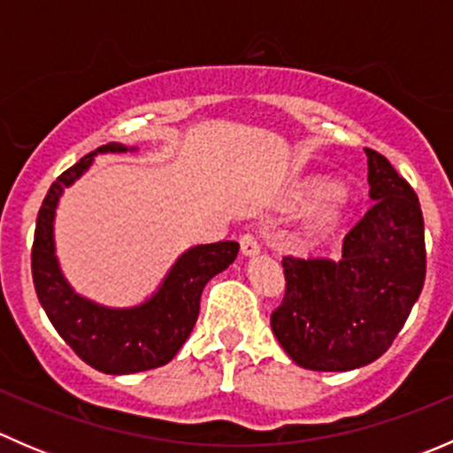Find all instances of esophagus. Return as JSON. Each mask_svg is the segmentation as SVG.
Instances as JSON below:
<instances>
[{"label": "esophagus", "mask_w": 453, "mask_h": 453, "mask_svg": "<svg viewBox=\"0 0 453 453\" xmlns=\"http://www.w3.org/2000/svg\"><path fill=\"white\" fill-rule=\"evenodd\" d=\"M241 252H243V256H248V258H252V256H258L260 254L258 239H256L254 234L241 236Z\"/></svg>", "instance_id": "34e87169"}]
</instances>
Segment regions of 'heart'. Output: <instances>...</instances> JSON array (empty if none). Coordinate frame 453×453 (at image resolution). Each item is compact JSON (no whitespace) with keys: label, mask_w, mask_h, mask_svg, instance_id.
Listing matches in <instances>:
<instances>
[{"label":"heart","mask_w":453,"mask_h":453,"mask_svg":"<svg viewBox=\"0 0 453 453\" xmlns=\"http://www.w3.org/2000/svg\"><path fill=\"white\" fill-rule=\"evenodd\" d=\"M340 219L342 205L333 193H319L304 210V227L311 236H324L333 232Z\"/></svg>","instance_id":"1"}]
</instances>
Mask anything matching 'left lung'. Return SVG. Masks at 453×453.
Wrapping results in <instances>:
<instances>
[{"label": "left lung", "mask_w": 453, "mask_h": 453, "mask_svg": "<svg viewBox=\"0 0 453 453\" xmlns=\"http://www.w3.org/2000/svg\"><path fill=\"white\" fill-rule=\"evenodd\" d=\"M364 150L374 203L344 236L340 258H282L287 291L272 331L300 368L368 366L390 349L421 296V203L383 155Z\"/></svg>", "instance_id": "1"}]
</instances>
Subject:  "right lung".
<instances>
[{
	"instance_id": "add662e5",
	"label": "right lung",
	"mask_w": 453,
	"mask_h": 453,
	"mask_svg": "<svg viewBox=\"0 0 453 453\" xmlns=\"http://www.w3.org/2000/svg\"><path fill=\"white\" fill-rule=\"evenodd\" d=\"M135 150L138 146L109 142L63 173L41 203L32 245V280L45 315L85 364L107 374L142 372L171 362L197 322L203 287L239 254L236 241L193 245L177 256L157 289L131 307H107L81 296L58 263L57 208L65 188L89 171L96 155Z\"/></svg>"
}]
</instances>
